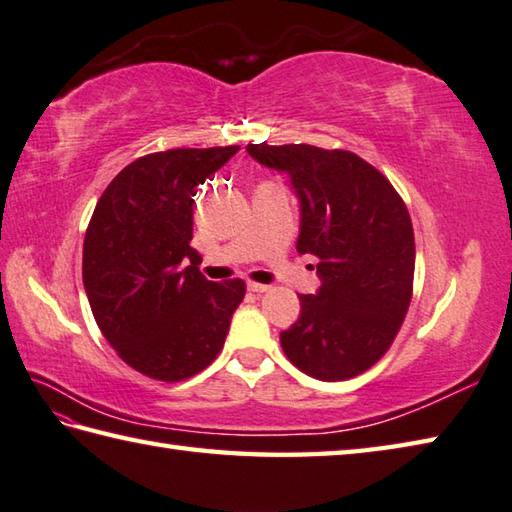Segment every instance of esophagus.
I'll list each match as a JSON object with an SVG mask.
<instances>
[{"label": "esophagus", "mask_w": 512, "mask_h": 512, "mask_svg": "<svg viewBox=\"0 0 512 512\" xmlns=\"http://www.w3.org/2000/svg\"><path fill=\"white\" fill-rule=\"evenodd\" d=\"M248 290H250V293H266V290H270V286H268V284L248 282Z\"/></svg>", "instance_id": "obj_1"}]
</instances>
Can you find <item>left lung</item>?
<instances>
[{
	"label": "left lung",
	"instance_id": "left-lung-1",
	"mask_svg": "<svg viewBox=\"0 0 512 512\" xmlns=\"http://www.w3.org/2000/svg\"><path fill=\"white\" fill-rule=\"evenodd\" d=\"M248 155L286 173L299 199L297 253L319 257L322 286L299 295V319L279 342L302 373L342 382L393 344L413 295L415 235L393 184L348 150L248 144Z\"/></svg>",
	"mask_w": 512,
	"mask_h": 512
}]
</instances>
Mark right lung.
Here are the masks:
<instances>
[{"label": "right lung", "instance_id": "1", "mask_svg": "<svg viewBox=\"0 0 512 512\" xmlns=\"http://www.w3.org/2000/svg\"><path fill=\"white\" fill-rule=\"evenodd\" d=\"M237 150L139 157L108 184L90 217L82 277L95 322L130 368L159 382H182L213 362L244 299L242 279L208 282L190 246L197 186Z\"/></svg>", "mask_w": 512, "mask_h": 512}]
</instances>
